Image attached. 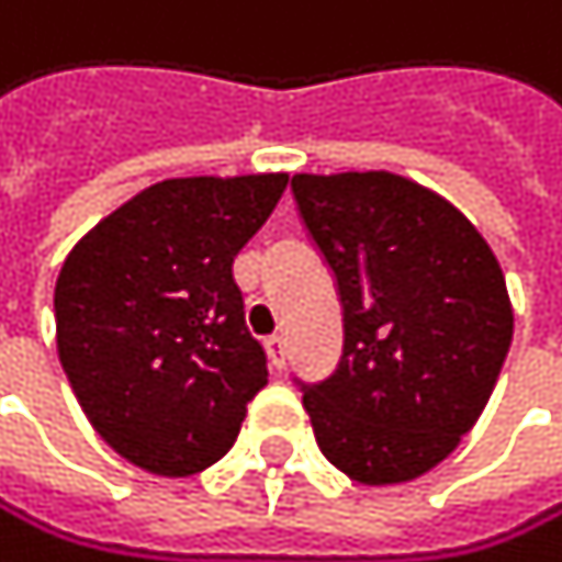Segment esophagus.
<instances>
[{
  "label": "esophagus",
  "mask_w": 562,
  "mask_h": 562,
  "mask_svg": "<svg viewBox=\"0 0 562 562\" xmlns=\"http://www.w3.org/2000/svg\"><path fill=\"white\" fill-rule=\"evenodd\" d=\"M266 353H269V363L279 371V367L286 363V340L283 337H269L266 340Z\"/></svg>",
  "instance_id": "34e87169"
}]
</instances>
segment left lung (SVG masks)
I'll list each match as a JSON object with an SVG mask.
<instances>
[{
  "instance_id": "8db88e82",
  "label": "left lung",
  "mask_w": 562,
  "mask_h": 562,
  "mask_svg": "<svg viewBox=\"0 0 562 562\" xmlns=\"http://www.w3.org/2000/svg\"><path fill=\"white\" fill-rule=\"evenodd\" d=\"M344 303V357L306 387L319 451L363 485L412 482L479 422L513 344L503 266L438 191L394 171L293 175Z\"/></svg>"
}]
</instances>
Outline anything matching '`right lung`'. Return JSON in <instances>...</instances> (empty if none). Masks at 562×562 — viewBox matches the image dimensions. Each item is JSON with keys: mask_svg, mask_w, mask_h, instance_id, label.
<instances>
[{"mask_svg": "<svg viewBox=\"0 0 562 562\" xmlns=\"http://www.w3.org/2000/svg\"><path fill=\"white\" fill-rule=\"evenodd\" d=\"M290 175L150 184L97 222L59 269L56 350L93 431L131 465L184 479L235 445L266 387L232 262Z\"/></svg>", "mask_w": 562, "mask_h": 562, "instance_id": "obj_1", "label": "right lung"}]
</instances>
